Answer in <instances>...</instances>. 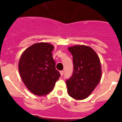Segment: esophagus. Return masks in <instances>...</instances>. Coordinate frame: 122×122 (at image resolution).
I'll list each match as a JSON object with an SVG mask.
<instances>
[{
	"instance_id": "esophagus-1",
	"label": "esophagus",
	"mask_w": 122,
	"mask_h": 122,
	"mask_svg": "<svg viewBox=\"0 0 122 122\" xmlns=\"http://www.w3.org/2000/svg\"><path fill=\"white\" fill-rule=\"evenodd\" d=\"M63 73H64V71H60V75H61V76H63Z\"/></svg>"
}]
</instances>
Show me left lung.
<instances>
[{
  "label": "left lung",
  "instance_id": "left-lung-1",
  "mask_svg": "<svg viewBox=\"0 0 122 122\" xmlns=\"http://www.w3.org/2000/svg\"><path fill=\"white\" fill-rule=\"evenodd\" d=\"M73 55L74 70L71 78L66 81L68 94L76 100L87 98L101 80L100 58L91 47L74 45L68 48Z\"/></svg>",
  "mask_w": 122,
  "mask_h": 122
}]
</instances>
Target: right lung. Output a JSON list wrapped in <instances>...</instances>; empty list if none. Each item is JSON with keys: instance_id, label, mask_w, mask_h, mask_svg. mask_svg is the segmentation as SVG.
<instances>
[{"instance_id": "obj_1", "label": "right lung", "mask_w": 122, "mask_h": 122, "mask_svg": "<svg viewBox=\"0 0 122 122\" xmlns=\"http://www.w3.org/2000/svg\"><path fill=\"white\" fill-rule=\"evenodd\" d=\"M54 46L40 42L29 46L21 54L18 68L21 79L33 94L43 96L53 90L60 77L52 57Z\"/></svg>"}]
</instances>
